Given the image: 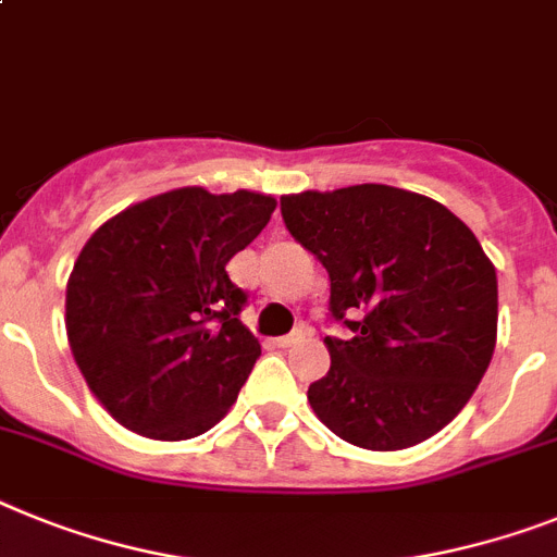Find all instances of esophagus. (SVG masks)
I'll use <instances>...</instances> for the list:
<instances>
[{
  "mask_svg": "<svg viewBox=\"0 0 557 557\" xmlns=\"http://www.w3.org/2000/svg\"><path fill=\"white\" fill-rule=\"evenodd\" d=\"M302 336H306V329H297L286 336H277V339H274V345H277V348H292L294 343H300Z\"/></svg>",
  "mask_w": 557,
  "mask_h": 557,
  "instance_id": "esophagus-1",
  "label": "esophagus"
}]
</instances>
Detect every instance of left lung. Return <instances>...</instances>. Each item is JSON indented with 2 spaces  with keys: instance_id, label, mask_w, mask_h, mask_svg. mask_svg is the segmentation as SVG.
Segmentation results:
<instances>
[{
  "instance_id": "left-lung-1",
  "label": "left lung",
  "mask_w": 557,
  "mask_h": 557,
  "mask_svg": "<svg viewBox=\"0 0 557 557\" xmlns=\"http://www.w3.org/2000/svg\"><path fill=\"white\" fill-rule=\"evenodd\" d=\"M286 228L331 277L329 373L308 401L331 433L405 450L450 424L487 371L498 334L495 265L438 200L385 184L280 198ZM354 315V321L347 317Z\"/></svg>"
}]
</instances>
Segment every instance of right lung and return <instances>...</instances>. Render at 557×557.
<instances>
[{
	"label": "right lung",
	"instance_id": "1",
	"mask_svg": "<svg viewBox=\"0 0 557 557\" xmlns=\"http://www.w3.org/2000/svg\"><path fill=\"white\" fill-rule=\"evenodd\" d=\"M277 200L181 186L96 228L67 280L64 325L78 371L107 413L138 436L184 442L235 405L260 343L226 263Z\"/></svg>",
	"mask_w": 557,
	"mask_h": 557
}]
</instances>
